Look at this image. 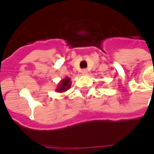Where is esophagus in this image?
<instances>
[{
  "label": "esophagus",
  "instance_id": "esophagus-1",
  "mask_svg": "<svg viewBox=\"0 0 154 154\" xmlns=\"http://www.w3.org/2000/svg\"><path fill=\"white\" fill-rule=\"evenodd\" d=\"M82 73L83 74V75H87V74L88 73V71H87V69H82Z\"/></svg>",
  "mask_w": 154,
  "mask_h": 154
}]
</instances>
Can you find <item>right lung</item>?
<instances>
[{"label":"right lung","mask_w":154,"mask_h":154,"mask_svg":"<svg viewBox=\"0 0 154 154\" xmlns=\"http://www.w3.org/2000/svg\"><path fill=\"white\" fill-rule=\"evenodd\" d=\"M71 84H72V82H71L70 77H65L59 82V83L57 84V88L55 91L57 92H60V93L65 92L70 88Z\"/></svg>","instance_id":"obj_1"}]
</instances>
